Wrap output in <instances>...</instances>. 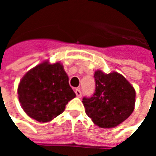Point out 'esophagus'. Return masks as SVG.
<instances>
[{"label":"esophagus","mask_w":156,"mask_h":156,"mask_svg":"<svg viewBox=\"0 0 156 156\" xmlns=\"http://www.w3.org/2000/svg\"><path fill=\"white\" fill-rule=\"evenodd\" d=\"M75 94H76L77 97H78V98H81L82 97V92L79 88H76L75 89Z\"/></svg>","instance_id":"esophagus-1"}]
</instances>
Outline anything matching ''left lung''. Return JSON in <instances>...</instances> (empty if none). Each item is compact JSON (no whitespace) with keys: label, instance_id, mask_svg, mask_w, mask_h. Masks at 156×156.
Here are the masks:
<instances>
[{"label":"left lung","instance_id":"obj_1","mask_svg":"<svg viewBox=\"0 0 156 156\" xmlns=\"http://www.w3.org/2000/svg\"><path fill=\"white\" fill-rule=\"evenodd\" d=\"M95 93L83 98L85 112L98 127H116L130 116L134 109L135 90L120 73L95 72Z\"/></svg>","mask_w":156,"mask_h":156}]
</instances>
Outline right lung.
<instances>
[{
	"label": "right lung",
	"mask_w": 156,
	"mask_h": 156,
	"mask_svg": "<svg viewBox=\"0 0 156 156\" xmlns=\"http://www.w3.org/2000/svg\"><path fill=\"white\" fill-rule=\"evenodd\" d=\"M18 98L26 114L38 122H48L64 111L75 98L63 66L43 62L26 73L18 85Z\"/></svg>",
	"instance_id": "obj_1"
}]
</instances>
